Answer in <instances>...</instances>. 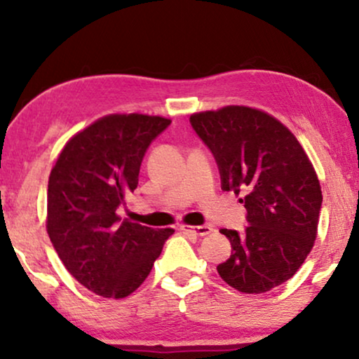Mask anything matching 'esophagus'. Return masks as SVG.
<instances>
[{"label":"esophagus","mask_w":359,"mask_h":359,"mask_svg":"<svg viewBox=\"0 0 359 359\" xmlns=\"http://www.w3.org/2000/svg\"><path fill=\"white\" fill-rule=\"evenodd\" d=\"M181 230L198 235V237H204V235L212 232V227L210 225H181Z\"/></svg>","instance_id":"34e87169"}]
</instances>
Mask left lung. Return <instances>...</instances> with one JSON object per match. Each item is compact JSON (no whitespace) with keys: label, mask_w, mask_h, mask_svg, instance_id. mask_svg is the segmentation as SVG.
<instances>
[{"label":"left lung","mask_w":359,"mask_h":359,"mask_svg":"<svg viewBox=\"0 0 359 359\" xmlns=\"http://www.w3.org/2000/svg\"><path fill=\"white\" fill-rule=\"evenodd\" d=\"M191 126L219 165L222 189L247 209L243 233L222 229L232 255L217 271L229 286L262 294L291 279L317 238L320 181L296 135L248 106L196 112Z\"/></svg>","instance_id":"8db88e82"}]
</instances>
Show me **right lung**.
<instances>
[{
	"label": "right lung",
	"instance_id": "add662e5",
	"mask_svg": "<svg viewBox=\"0 0 359 359\" xmlns=\"http://www.w3.org/2000/svg\"><path fill=\"white\" fill-rule=\"evenodd\" d=\"M170 124L139 112L101 117L67 142L48 176V237L68 273L97 296H130L175 232L117 215L150 142Z\"/></svg>",
	"mask_w": 359,
	"mask_h": 359
}]
</instances>
